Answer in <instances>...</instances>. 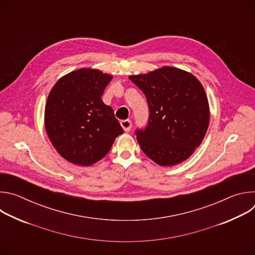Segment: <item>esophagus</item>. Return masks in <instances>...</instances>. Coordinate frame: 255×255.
<instances>
[{"label": "esophagus", "instance_id": "1", "mask_svg": "<svg viewBox=\"0 0 255 255\" xmlns=\"http://www.w3.org/2000/svg\"><path fill=\"white\" fill-rule=\"evenodd\" d=\"M121 126L125 132H128L132 127V123L130 120H124V121H121Z\"/></svg>", "mask_w": 255, "mask_h": 255}]
</instances>
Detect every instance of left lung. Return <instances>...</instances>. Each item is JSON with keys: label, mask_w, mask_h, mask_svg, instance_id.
Returning a JSON list of instances; mask_svg holds the SVG:
<instances>
[{"label": "left lung", "mask_w": 255, "mask_h": 255, "mask_svg": "<svg viewBox=\"0 0 255 255\" xmlns=\"http://www.w3.org/2000/svg\"><path fill=\"white\" fill-rule=\"evenodd\" d=\"M129 79L146 97L149 109L147 126L135 131L142 151L161 166L188 159L202 143L210 120L199 80L170 66Z\"/></svg>", "instance_id": "left-lung-1"}]
</instances>
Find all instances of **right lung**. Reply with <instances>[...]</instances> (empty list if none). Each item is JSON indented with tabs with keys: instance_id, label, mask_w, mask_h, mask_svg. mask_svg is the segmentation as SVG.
<instances>
[{
	"instance_id": "right-lung-1",
	"label": "right lung",
	"mask_w": 255,
	"mask_h": 255,
	"mask_svg": "<svg viewBox=\"0 0 255 255\" xmlns=\"http://www.w3.org/2000/svg\"><path fill=\"white\" fill-rule=\"evenodd\" d=\"M112 76L81 68L62 77L45 106V129L57 152L67 161L88 166L102 159L124 131L113 109L102 101Z\"/></svg>"
}]
</instances>
